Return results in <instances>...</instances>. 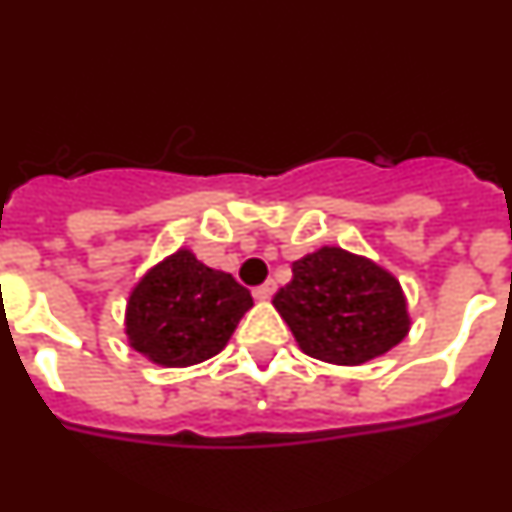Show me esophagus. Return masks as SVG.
<instances>
[{"instance_id":"esophagus-1","label":"esophagus","mask_w":512,"mask_h":512,"mask_svg":"<svg viewBox=\"0 0 512 512\" xmlns=\"http://www.w3.org/2000/svg\"><path fill=\"white\" fill-rule=\"evenodd\" d=\"M274 292H277V284H274V279H269V282H264L261 287L253 289V297H256L259 302H266V300H271V295H274Z\"/></svg>"}]
</instances>
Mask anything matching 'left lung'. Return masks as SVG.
<instances>
[{"instance_id": "obj_1", "label": "left lung", "mask_w": 512, "mask_h": 512, "mask_svg": "<svg viewBox=\"0 0 512 512\" xmlns=\"http://www.w3.org/2000/svg\"><path fill=\"white\" fill-rule=\"evenodd\" d=\"M274 307L307 356L359 366L395 348L410 330L395 274L366 256L323 246L292 264V282Z\"/></svg>"}]
</instances>
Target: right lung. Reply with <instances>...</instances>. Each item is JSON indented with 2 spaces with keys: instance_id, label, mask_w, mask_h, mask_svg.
Masks as SVG:
<instances>
[{
  "instance_id": "1",
  "label": "right lung",
  "mask_w": 512,
  "mask_h": 512,
  "mask_svg": "<svg viewBox=\"0 0 512 512\" xmlns=\"http://www.w3.org/2000/svg\"><path fill=\"white\" fill-rule=\"evenodd\" d=\"M251 307L246 287L202 264L189 248H179L133 287L125 336L148 361L179 369L220 354Z\"/></svg>"
}]
</instances>
